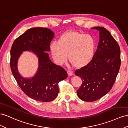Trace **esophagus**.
I'll list each match as a JSON object with an SVG mask.
<instances>
[{"mask_svg":"<svg viewBox=\"0 0 128 128\" xmlns=\"http://www.w3.org/2000/svg\"><path fill=\"white\" fill-rule=\"evenodd\" d=\"M68 76H72L73 75V72L72 71H70L68 70Z\"/></svg>","mask_w":128,"mask_h":128,"instance_id":"1","label":"esophagus"}]
</instances>
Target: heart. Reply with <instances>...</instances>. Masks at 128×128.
<instances>
[{
	"label": "heart",
	"mask_w": 128,
	"mask_h": 128,
	"mask_svg": "<svg viewBox=\"0 0 128 128\" xmlns=\"http://www.w3.org/2000/svg\"><path fill=\"white\" fill-rule=\"evenodd\" d=\"M96 42L93 36L74 30L62 34L58 42H53L50 50L54 60L63 64L66 60L76 68H82L89 64L94 57Z\"/></svg>",
	"instance_id": "1"
}]
</instances>
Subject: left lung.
<instances>
[{
	"label": "left lung",
	"instance_id": "obj_1",
	"mask_svg": "<svg viewBox=\"0 0 128 128\" xmlns=\"http://www.w3.org/2000/svg\"><path fill=\"white\" fill-rule=\"evenodd\" d=\"M91 29L99 32L97 49L90 63L75 72L82 82L78 96L87 102L99 99L110 91L121 65L120 46L110 32L102 27Z\"/></svg>",
	"mask_w": 128,
	"mask_h": 128
}]
</instances>
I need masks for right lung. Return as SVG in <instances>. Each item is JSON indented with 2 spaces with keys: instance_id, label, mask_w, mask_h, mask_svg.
<instances>
[{
  "instance_id": "obj_1",
  "label": "right lung",
  "mask_w": 128,
  "mask_h": 128,
  "mask_svg": "<svg viewBox=\"0 0 128 128\" xmlns=\"http://www.w3.org/2000/svg\"><path fill=\"white\" fill-rule=\"evenodd\" d=\"M54 35L46 28L29 29L14 41L10 49V65L14 77L23 92L36 101L54 100L59 92L58 83L68 77L66 71L53 63L47 52L50 51V44ZM30 50L38 57L39 66L34 76L25 78L18 71L17 62L24 51Z\"/></svg>"
}]
</instances>
